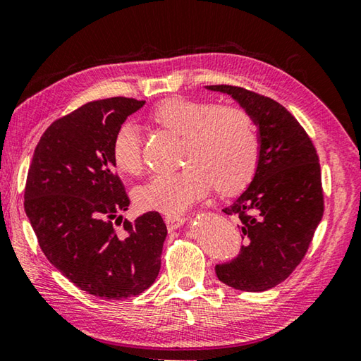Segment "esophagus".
Returning <instances> with one entry per match:
<instances>
[{"instance_id": "esophagus-1", "label": "esophagus", "mask_w": 361, "mask_h": 361, "mask_svg": "<svg viewBox=\"0 0 361 361\" xmlns=\"http://www.w3.org/2000/svg\"><path fill=\"white\" fill-rule=\"evenodd\" d=\"M164 221H166L169 231H175V228H178L185 224L186 219L183 214H167L166 218H164Z\"/></svg>"}]
</instances>
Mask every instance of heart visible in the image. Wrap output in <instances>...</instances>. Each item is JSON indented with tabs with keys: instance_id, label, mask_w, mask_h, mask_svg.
I'll return each mask as SVG.
<instances>
[{
	"instance_id": "1",
	"label": "heart",
	"mask_w": 361,
	"mask_h": 361,
	"mask_svg": "<svg viewBox=\"0 0 361 361\" xmlns=\"http://www.w3.org/2000/svg\"><path fill=\"white\" fill-rule=\"evenodd\" d=\"M153 120L185 137L183 161L188 167L159 173L135 189L142 209L180 214L214 186L219 192L245 188L257 169L260 143L246 110L235 106L172 97L153 110ZM112 159L123 173L142 169V130L123 123L112 142Z\"/></svg>"
}]
</instances>
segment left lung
I'll list each match as a JSON object with an SVG mask.
<instances>
[{
	"mask_svg": "<svg viewBox=\"0 0 361 361\" xmlns=\"http://www.w3.org/2000/svg\"><path fill=\"white\" fill-rule=\"evenodd\" d=\"M231 94L259 128V162L246 191L222 209L240 219L245 245L237 259L216 265V276L233 289L264 292L298 267L324 216L320 164L314 143L295 116L254 91L209 85Z\"/></svg>",
	"mask_w": 361,
	"mask_h": 361,
	"instance_id": "left-lung-1",
	"label": "left lung"
}]
</instances>
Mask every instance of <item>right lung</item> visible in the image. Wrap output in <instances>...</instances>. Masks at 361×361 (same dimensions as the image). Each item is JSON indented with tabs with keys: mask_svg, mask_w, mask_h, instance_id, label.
<instances>
[{
	"mask_svg": "<svg viewBox=\"0 0 361 361\" xmlns=\"http://www.w3.org/2000/svg\"><path fill=\"white\" fill-rule=\"evenodd\" d=\"M143 104L109 97L54 121L26 176L25 213L45 257L71 283L106 300L135 297L154 283L167 237L158 212L134 222L120 214L129 197L115 173L112 142Z\"/></svg>",
	"mask_w": 361,
	"mask_h": 361,
	"instance_id": "add662e5",
	"label": "right lung"
}]
</instances>
